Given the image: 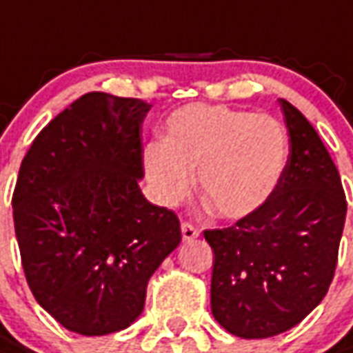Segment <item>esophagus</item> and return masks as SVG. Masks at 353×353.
Here are the masks:
<instances>
[{"instance_id":"obj_1","label":"esophagus","mask_w":353,"mask_h":353,"mask_svg":"<svg viewBox=\"0 0 353 353\" xmlns=\"http://www.w3.org/2000/svg\"><path fill=\"white\" fill-rule=\"evenodd\" d=\"M181 234H183V240L185 242H191L194 238H199V229L196 227H192L191 223H181Z\"/></svg>"}]
</instances>
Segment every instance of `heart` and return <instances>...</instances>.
Returning <instances> with one entry per match:
<instances>
[{
    "label": "heart",
    "mask_w": 353,
    "mask_h": 353,
    "mask_svg": "<svg viewBox=\"0 0 353 353\" xmlns=\"http://www.w3.org/2000/svg\"><path fill=\"white\" fill-rule=\"evenodd\" d=\"M288 154V130L276 117L192 103L170 115L164 141L145 147L143 168L164 204L181 202L199 172L200 196L210 210L242 219L272 196Z\"/></svg>",
    "instance_id": "1"
}]
</instances>
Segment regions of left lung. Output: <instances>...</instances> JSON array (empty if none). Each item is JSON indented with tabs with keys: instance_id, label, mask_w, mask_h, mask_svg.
Returning <instances> with one entry per match:
<instances>
[{
	"instance_id": "1",
	"label": "left lung",
	"mask_w": 353,
	"mask_h": 353,
	"mask_svg": "<svg viewBox=\"0 0 353 353\" xmlns=\"http://www.w3.org/2000/svg\"><path fill=\"white\" fill-rule=\"evenodd\" d=\"M280 105L289 157L274 194L227 229L204 230L214 250L212 314L242 339L283 333L323 301L348 210L318 132L288 100Z\"/></svg>"
}]
</instances>
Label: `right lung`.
I'll use <instances>...</instances> for the list:
<instances>
[{
  "mask_svg": "<svg viewBox=\"0 0 353 353\" xmlns=\"http://www.w3.org/2000/svg\"><path fill=\"white\" fill-rule=\"evenodd\" d=\"M151 103L88 92L43 128L12 192L20 259L35 301L85 336L117 333L143 312L147 281L181 242L153 206L141 123Z\"/></svg>",
  "mask_w": 353,
  "mask_h": 353,
  "instance_id": "add662e5",
  "label": "right lung"
}]
</instances>
